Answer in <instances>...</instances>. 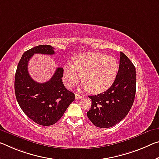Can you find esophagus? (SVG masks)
I'll return each instance as SVG.
<instances>
[{"label":"esophagus","instance_id":"obj_1","mask_svg":"<svg viewBox=\"0 0 159 159\" xmlns=\"http://www.w3.org/2000/svg\"><path fill=\"white\" fill-rule=\"evenodd\" d=\"M84 98V96H83V95H79V94H75V100H79V99H80V98Z\"/></svg>","mask_w":159,"mask_h":159}]
</instances>
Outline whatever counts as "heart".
<instances>
[{"mask_svg":"<svg viewBox=\"0 0 159 159\" xmlns=\"http://www.w3.org/2000/svg\"><path fill=\"white\" fill-rule=\"evenodd\" d=\"M118 72L117 60L100 52L78 55L75 61H69L64 66V82L71 88L82 79L85 89L93 93L104 92L111 86Z\"/></svg>","mask_w":159,"mask_h":159,"instance_id":"obj_1","label":"heart"}]
</instances>
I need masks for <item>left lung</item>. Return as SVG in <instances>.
<instances>
[{
	"mask_svg": "<svg viewBox=\"0 0 159 159\" xmlns=\"http://www.w3.org/2000/svg\"><path fill=\"white\" fill-rule=\"evenodd\" d=\"M136 69L124 53L120 52V66L111 87L103 93L89 96L92 100L87 116L95 126L111 127L127 116L136 93Z\"/></svg>",
	"mask_w": 159,
	"mask_h": 159,
	"instance_id": "8db88e82",
	"label": "left lung"
}]
</instances>
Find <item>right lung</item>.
Instances as JSON below:
<instances>
[{"instance_id":"1","label":"right lung","mask_w":159,"mask_h":159,"mask_svg":"<svg viewBox=\"0 0 159 159\" xmlns=\"http://www.w3.org/2000/svg\"><path fill=\"white\" fill-rule=\"evenodd\" d=\"M34 54L52 55L54 48L50 45H39L22 54L15 76V93L20 107L30 119L39 125L50 126L61 119L74 100L75 95L63 84L61 67L57 68L52 79L42 84L30 77L27 65Z\"/></svg>"}]
</instances>
